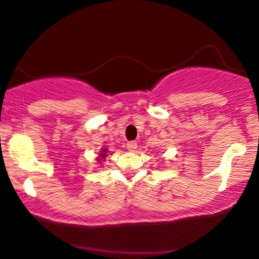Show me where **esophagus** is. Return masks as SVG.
<instances>
[{
	"instance_id": "34e87169",
	"label": "esophagus",
	"mask_w": 259,
	"mask_h": 259,
	"mask_svg": "<svg viewBox=\"0 0 259 259\" xmlns=\"http://www.w3.org/2000/svg\"><path fill=\"white\" fill-rule=\"evenodd\" d=\"M137 147H138V144L135 142H129L126 144V148H127V150H130V152H134L135 149H137Z\"/></svg>"
}]
</instances>
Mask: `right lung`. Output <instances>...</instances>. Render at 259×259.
Here are the masks:
<instances>
[{"instance_id": "add662e5", "label": "right lung", "mask_w": 259, "mask_h": 259, "mask_svg": "<svg viewBox=\"0 0 259 259\" xmlns=\"http://www.w3.org/2000/svg\"><path fill=\"white\" fill-rule=\"evenodd\" d=\"M99 159H97V160H101V159H105V158H106L107 157V149H105V148H104V149H102L101 150V153H100V155H99Z\"/></svg>"}]
</instances>
